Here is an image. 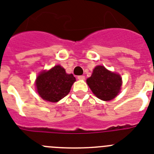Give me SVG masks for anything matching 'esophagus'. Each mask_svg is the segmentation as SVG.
<instances>
[{
	"instance_id": "34e87169",
	"label": "esophagus",
	"mask_w": 154,
	"mask_h": 154,
	"mask_svg": "<svg viewBox=\"0 0 154 154\" xmlns=\"http://www.w3.org/2000/svg\"><path fill=\"white\" fill-rule=\"evenodd\" d=\"M77 79H78V80H85V77L84 76V75H81V76H78V77H77Z\"/></svg>"
}]
</instances>
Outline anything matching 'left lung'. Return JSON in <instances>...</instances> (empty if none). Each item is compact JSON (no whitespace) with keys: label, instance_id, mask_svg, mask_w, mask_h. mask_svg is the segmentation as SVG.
Instances as JSON below:
<instances>
[{"label":"left lung","instance_id":"8db88e82","mask_svg":"<svg viewBox=\"0 0 154 154\" xmlns=\"http://www.w3.org/2000/svg\"><path fill=\"white\" fill-rule=\"evenodd\" d=\"M87 84L96 97L109 101L117 96L121 90V77L103 66H97L91 77L87 79Z\"/></svg>","mask_w":154,"mask_h":154}]
</instances>
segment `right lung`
Masks as SVG:
<instances>
[{
    "label": "right lung",
    "mask_w": 154,
    "mask_h": 154,
    "mask_svg": "<svg viewBox=\"0 0 154 154\" xmlns=\"http://www.w3.org/2000/svg\"><path fill=\"white\" fill-rule=\"evenodd\" d=\"M76 81L73 74H67L61 66H55L38 75L36 81L40 96L46 101L55 103L68 95Z\"/></svg>",
    "instance_id": "add662e5"
}]
</instances>
